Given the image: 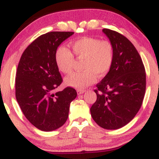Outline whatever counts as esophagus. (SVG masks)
Instances as JSON below:
<instances>
[{
  "mask_svg": "<svg viewBox=\"0 0 159 159\" xmlns=\"http://www.w3.org/2000/svg\"><path fill=\"white\" fill-rule=\"evenodd\" d=\"M84 92H85V90H77V93H78V95L83 94Z\"/></svg>",
  "mask_w": 159,
  "mask_h": 159,
  "instance_id": "esophagus-1",
  "label": "esophagus"
}]
</instances>
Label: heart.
Instances as JSON below:
<instances>
[{
	"label": "heart",
	"mask_w": 159,
	"mask_h": 159,
	"mask_svg": "<svg viewBox=\"0 0 159 159\" xmlns=\"http://www.w3.org/2000/svg\"><path fill=\"white\" fill-rule=\"evenodd\" d=\"M75 55L78 59H84L81 72H73L65 78L66 85L75 88L84 89L99 77L109 72L114 61V47L110 42L101 41L97 38L83 37L71 43ZM55 64L60 72L68 74L72 72L74 56L66 47L57 48L54 54Z\"/></svg>",
	"instance_id": "1"
}]
</instances>
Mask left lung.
<instances>
[{"label":"left lung","instance_id":"8db88e82","mask_svg":"<svg viewBox=\"0 0 159 159\" xmlns=\"http://www.w3.org/2000/svg\"><path fill=\"white\" fill-rule=\"evenodd\" d=\"M114 47V61L105 78L96 85V102L90 108L100 127L114 130L123 127L141 107L146 90V73L135 47L119 33L103 29Z\"/></svg>","mask_w":159,"mask_h":159}]
</instances>
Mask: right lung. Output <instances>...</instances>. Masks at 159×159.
I'll return each mask as SVG.
<instances>
[{
  "mask_svg": "<svg viewBox=\"0 0 159 159\" xmlns=\"http://www.w3.org/2000/svg\"><path fill=\"white\" fill-rule=\"evenodd\" d=\"M74 32H48L39 36L23 52L16 78V97L25 117L41 131L59 129L69 116L77 96L72 87L53 93L63 81L54 61L59 45Z\"/></svg>",
  "mask_w": 159,
  "mask_h": 159,
  "instance_id": "obj_1",
  "label": "right lung"
}]
</instances>
